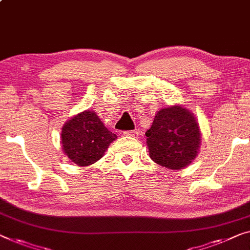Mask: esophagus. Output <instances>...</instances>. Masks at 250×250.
Returning a JSON list of instances; mask_svg holds the SVG:
<instances>
[{
	"instance_id": "34e87169",
	"label": "esophagus",
	"mask_w": 250,
	"mask_h": 250,
	"mask_svg": "<svg viewBox=\"0 0 250 250\" xmlns=\"http://www.w3.org/2000/svg\"><path fill=\"white\" fill-rule=\"evenodd\" d=\"M124 135L125 136L136 137V136H139V131H136V129H134V131H125L124 132Z\"/></svg>"
}]
</instances>
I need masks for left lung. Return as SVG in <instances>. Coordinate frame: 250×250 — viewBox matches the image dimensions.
Wrapping results in <instances>:
<instances>
[{
  "label": "left lung",
  "mask_w": 250,
  "mask_h": 250,
  "mask_svg": "<svg viewBox=\"0 0 250 250\" xmlns=\"http://www.w3.org/2000/svg\"><path fill=\"white\" fill-rule=\"evenodd\" d=\"M146 135L150 158L171 170H180L191 164L201 146L196 118L182 106L159 110Z\"/></svg>",
  "instance_id": "1"
}]
</instances>
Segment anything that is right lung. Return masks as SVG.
I'll list each match as a JSON object with an SVG mask.
<instances>
[{"label":"right lung","instance_id":"obj_1","mask_svg":"<svg viewBox=\"0 0 250 250\" xmlns=\"http://www.w3.org/2000/svg\"><path fill=\"white\" fill-rule=\"evenodd\" d=\"M61 139L63 152L68 159L80 167H85L103 158L117 136L104 127L96 113L85 110L65 123Z\"/></svg>","mask_w":250,"mask_h":250}]
</instances>
